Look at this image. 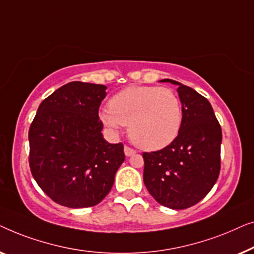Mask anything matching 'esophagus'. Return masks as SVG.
I'll list each match as a JSON object with an SVG mask.
<instances>
[{"instance_id":"obj_1","label":"esophagus","mask_w":254,"mask_h":254,"mask_svg":"<svg viewBox=\"0 0 254 254\" xmlns=\"http://www.w3.org/2000/svg\"><path fill=\"white\" fill-rule=\"evenodd\" d=\"M124 154H126L127 156H131V155L135 154V151L134 149L128 147V146H126V147H124Z\"/></svg>"}]
</instances>
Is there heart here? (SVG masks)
<instances>
[{
	"mask_svg": "<svg viewBox=\"0 0 254 254\" xmlns=\"http://www.w3.org/2000/svg\"><path fill=\"white\" fill-rule=\"evenodd\" d=\"M100 120L114 132L128 126L131 141L152 152L167 147L177 138L183 123V108L170 88L132 86L110 99L109 110H102Z\"/></svg>",
	"mask_w": 254,
	"mask_h": 254,
	"instance_id": "b5f03b06",
	"label": "heart"
}]
</instances>
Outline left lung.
<instances>
[{
  "label": "left lung",
  "mask_w": 254,
  "mask_h": 254,
  "mask_svg": "<svg viewBox=\"0 0 254 254\" xmlns=\"http://www.w3.org/2000/svg\"><path fill=\"white\" fill-rule=\"evenodd\" d=\"M183 123L177 138L167 147L144 153V183L160 205L185 209L212 190L220 174L222 131L206 98L178 81Z\"/></svg>",
  "instance_id": "obj_1"
}]
</instances>
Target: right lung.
I'll return each instance as SVG.
<instances>
[{
	"mask_svg": "<svg viewBox=\"0 0 254 254\" xmlns=\"http://www.w3.org/2000/svg\"><path fill=\"white\" fill-rule=\"evenodd\" d=\"M105 85L71 81L39 106L28 131L30 167L41 190L60 205H98L126 160L123 144L103 138L99 120Z\"/></svg>",
	"mask_w": 254,
	"mask_h": 254,
	"instance_id": "1",
	"label": "right lung"
}]
</instances>
